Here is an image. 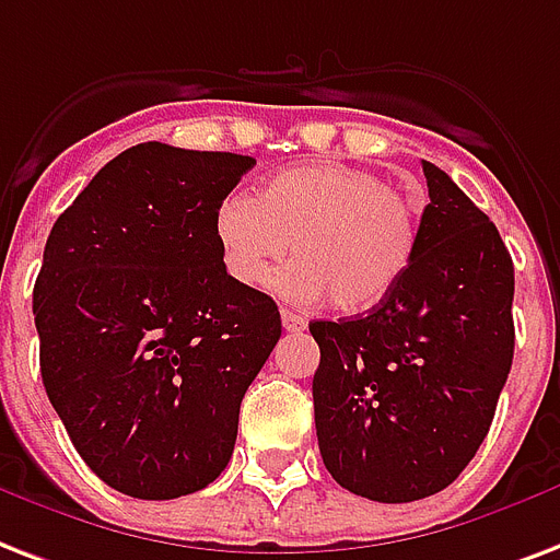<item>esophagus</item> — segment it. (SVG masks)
<instances>
[{
  "label": "esophagus",
  "instance_id": "34e87169",
  "mask_svg": "<svg viewBox=\"0 0 560 560\" xmlns=\"http://www.w3.org/2000/svg\"><path fill=\"white\" fill-rule=\"evenodd\" d=\"M281 326L288 328V331H305L308 319L302 317V314H293V311L281 308Z\"/></svg>",
  "mask_w": 560,
  "mask_h": 560
}]
</instances>
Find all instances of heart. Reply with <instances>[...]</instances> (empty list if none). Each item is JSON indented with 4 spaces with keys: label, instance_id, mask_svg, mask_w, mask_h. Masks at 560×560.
Masks as SVG:
<instances>
[{
    "label": "heart",
    "instance_id": "heart-1",
    "mask_svg": "<svg viewBox=\"0 0 560 560\" xmlns=\"http://www.w3.org/2000/svg\"><path fill=\"white\" fill-rule=\"evenodd\" d=\"M225 270L246 288H267L293 243L281 276L302 302L331 299L343 314H364L390 296L420 249L411 199L364 166L299 164L261 194H232L217 208Z\"/></svg>",
    "mask_w": 560,
    "mask_h": 560
}]
</instances>
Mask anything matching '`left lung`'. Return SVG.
<instances>
[{
    "label": "left lung",
    "mask_w": 560,
    "mask_h": 560,
    "mask_svg": "<svg viewBox=\"0 0 560 560\" xmlns=\"http://www.w3.org/2000/svg\"><path fill=\"white\" fill-rule=\"evenodd\" d=\"M420 249L399 288L352 319H317L314 422L349 493L413 502L458 479L488 438L514 361V264L488 213L422 161Z\"/></svg>",
    "instance_id": "1"
}]
</instances>
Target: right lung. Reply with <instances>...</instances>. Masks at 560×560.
<instances>
[{"mask_svg":"<svg viewBox=\"0 0 560 560\" xmlns=\"http://www.w3.org/2000/svg\"><path fill=\"white\" fill-rule=\"evenodd\" d=\"M252 166L138 143L49 232L34 281L43 387L84 464L126 497L208 488L279 343L276 302L225 272L217 241V208Z\"/></svg>","mask_w":560,"mask_h":560,"instance_id":"add662e5","label":"right lung"}]
</instances>
